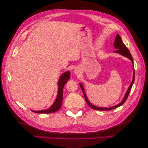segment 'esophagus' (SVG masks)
I'll return each instance as SVG.
<instances>
[{"label": "esophagus", "instance_id": "obj_1", "mask_svg": "<svg viewBox=\"0 0 148 148\" xmlns=\"http://www.w3.org/2000/svg\"><path fill=\"white\" fill-rule=\"evenodd\" d=\"M73 72H74L75 73H76V74H78V73H79V69H78V67H76V68H75V69H74V70H73Z\"/></svg>", "mask_w": 148, "mask_h": 148}]
</instances>
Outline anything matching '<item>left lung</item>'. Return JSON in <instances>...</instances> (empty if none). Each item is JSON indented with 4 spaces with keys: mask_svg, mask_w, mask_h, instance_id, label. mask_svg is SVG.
<instances>
[{
    "mask_svg": "<svg viewBox=\"0 0 148 148\" xmlns=\"http://www.w3.org/2000/svg\"><path fill=\"white\" fill-rule=\"evenodd\" d=\"M114 48L116 49V51L114 52V53H119L122 56H123V57H126L127 58H128L129 60H130L132 63V69H133V76H132V82L130 84V86H129L127 91H126V92L124 96V97L123 98L122 101L117 105H114V106H112V107H108V108H106V107H97L96 106V105H93L92 103H91L90 102V101H88V98L86 96V94L85 93V90H84V86H82V84L81 83H79V86L82 89V91L83 92V94H84V97H85V99H86V101L87 102V103L89 105V107L90 108H91L93 110H101V111H108V110H113L114 108H116L119 107L121 106V105L122 104H123L125 103V102L126 101V99H127V97L130 94V92L131 91V89L132 88V86L134 84V79H135V72H134V61H133V59H132V57L131 56V54L130 53V51L128 49V48L126 47V46L123 44V43L122 42V40L120 37V36H119V34H117L116 35V38H115V40H114Z\"/></svg>",
    "mask_w": 148,
    "mask_h": 148,
    "instance_id": "8db88e82",
    "label": "left lung"
}]
</instances>
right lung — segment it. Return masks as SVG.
I'll use <instances>...</instances> for the list:
<instances>
[{
    "instance_id": "right-lung-1",
    "label": "right lung",
    "mask_w": 148,
    "mask_h": 148,
    "mask_svg": "<svg viewBox=\"0 0 148 148\" xmlns=\"http://www.w3.org/2000/svg\"><path fill=\"white\" fill-rule=\"evenodd\" d=\"M70 78V71L68 70L67 72L63 73L60 77V78L58 81V93L57 96L53 103L51 105L47 110H40V111H34L32 110L34 112L37 113H52V112H55L59 110L62 105V90L64 88L65 84L67 83L68 80Z\"/></svg>"
}]
</instances>
